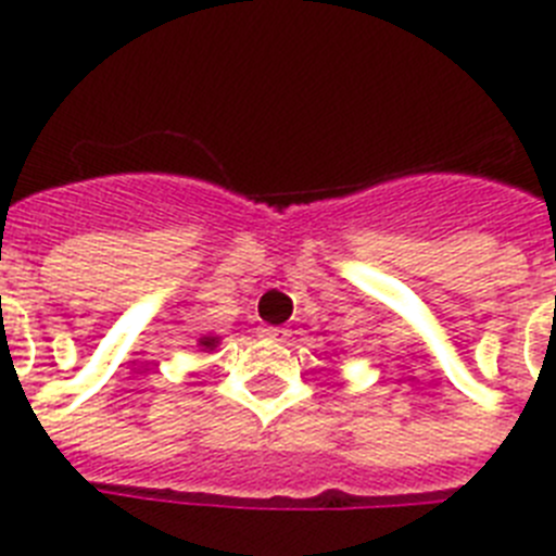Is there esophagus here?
<instances>
[{
  "label": "esophagus",
  "mask_w": 556,
  "mask_h": 556,
  "mask_svg": "<svg viewBox=\"0 0 556 556\" xmlns=\"http://www.w3.org/2000/svg\"><path fill=\"white\" fill-rule=\"evenodd\" d=\"M258 337L269 339V342H287L289 339V328H278V326H264L258 331Z\"/></svg>",
  "instance_id": "34e87169"
}]
</instances>
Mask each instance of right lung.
<instances>
[{"label":"right lung","instance_id":"add662e5","mask_svg":"<svg viewBox=\"0 0 556 556\" xmlns=\"http://www.w3.org/2000/svg\"><path fill=\"white\" fill-rule=\"evenodd\" d=\"M217 345H219V337H211V333H205V337L198 339V348L203 353H211Z\"/></svg>","mask_w":556,"mask_h":556}]
</instances>
